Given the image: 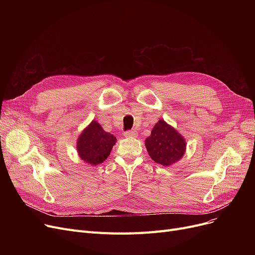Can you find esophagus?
<instances>
[{
    "label": "esophagus",
    "instance_id": "1",
    "mask_svg": "<svg viewBox=\"0 0 255 255\" xmlns=\"http://www.w3.org/2000/svg\"><path fill=\"white\" fill-rule=\"evenodd\" d=\"M136 131L135 130H131V131H126L124 133V136L125 137H135L136 136Z\"/></svg>",
    "mask_w": 255,
    "mask_h": 255
}]
</instances>
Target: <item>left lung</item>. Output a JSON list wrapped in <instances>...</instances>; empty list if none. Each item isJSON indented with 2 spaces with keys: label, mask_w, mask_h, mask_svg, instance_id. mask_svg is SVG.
Returning a JSON list of instances; mask_svg holds the SVG:
<instances>
[{
  "label": "left lung",
  "mask_w": 255,
  "mask_h": 255,
  "mask_svg": "<svg viewBox=\"0 0 255 255\" xmlns=\"http://www.w3.org/2000/svg\"><path fill=\"white\" fill-rule=\"evenodd\" d=\"M144 145L156 163L170 166L182 159L187 143L176 128L161 119L154 125L151 135L144 140Z\"/></svg>",
  "instance_id": "obj_1"
}]
</instances>
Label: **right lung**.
<instances>
[{"instance_id":"right-lung-1","label":"right lung","mask_w":255,"mask_h":255,"mask_svg":"<svg viewBox=\"0 0 255 255\" xmlns=\"http://www.w3.org/2000/svg\"><path fill=\"white\" fill-rule=\"evenodd\" d=\"M116 142L117 137L104 131L97 121L93 120L77 138V154L84 162L96 166L110 156Z\"/></svg>"}]
</instances>
